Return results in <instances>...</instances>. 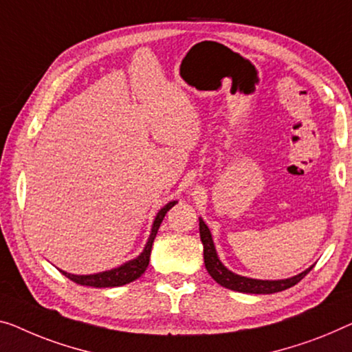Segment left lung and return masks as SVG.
<instances>
[{
    "instance_id": "1",
    "label": "left lung",
    "mask_w": 352,
    "mask_h": 352,
    "mask_svg": "<svg viewBox=\"0 0 352 352\" xmlns=\"http://www.w3.org/2000/svg\"><path fill=\"white\" fill-rule=\"evenodd\" d=\"M199 232H201V240L204 245V262H206V269L218 285L223 287H228V289L237 291V292H245V294H274L285 291L287 287H292L297 285L298 281L305 276L308 272L313 269H307L302 274H298L292 278H286V280H254V278H246L242 275L234 274L229 269L224 267V264L219 261L217 250H214L212 234H210V229L207 224L204 223L202 218H199Z\"/></svg>"
}]
</instances>
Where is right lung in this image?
I'll use <instances>...</instances> for the list:
<instances>
[{"instance_id":"add662e5","label":"right lung","mask_w":352,"mask_h":352,"mask_svg":"<svg viewBox=\"0 0 352 352\" xmlns=\"http://www.w3.org/2000/svg\"><path fill=\"white\" fill-rule=\"evenodd\" d=\"M175 204H177V201H172L160 210L158 214H156L155 221H153V226H151V234L148 237V242H146L142 253H140L135 259L124 262L123 265L117 267V269L99 272V274H93V275H72V274H67V272H63V270H60V272L66 278H69L71 281L77 283V285L91 286V287H115V286L128 285V283L138 280V278L146 270V267H148L151 245H153V240L156 237V234H158V229L161 226L162 219H164L166 213L169 212V210L174 207Z\"/></svg>"}]
</instances>
